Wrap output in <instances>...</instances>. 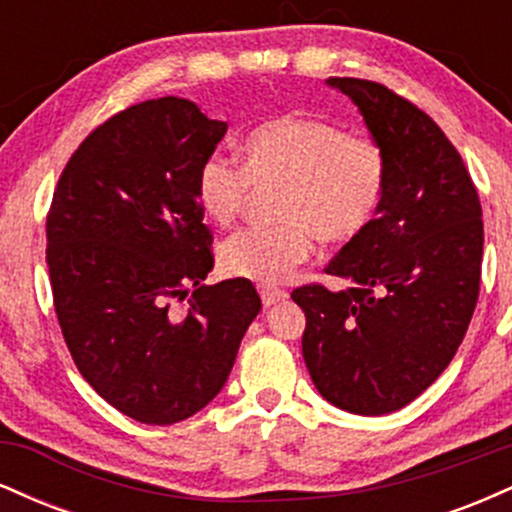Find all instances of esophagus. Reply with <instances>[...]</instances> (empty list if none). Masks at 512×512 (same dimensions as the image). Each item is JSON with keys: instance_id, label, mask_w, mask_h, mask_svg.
I'll list each match as a JSON object with an SVG mask.
<instances>
[{"instance_id": "34e87169", "label": "esophagus", "mask_w": 512, "mask_h": 512, "mask_svg": "<svg viewBox=\"0 0 512 512\" xmlns=\"http://www.w3.org/2000/svg\"><path fill=\"white\" fill-rule=\"evenodd\" d=\"M260 296H262L264 308H272V305L286 301V298H289V293L281 291V289H274V286H262Z\"/></svg>"}]
</instances>
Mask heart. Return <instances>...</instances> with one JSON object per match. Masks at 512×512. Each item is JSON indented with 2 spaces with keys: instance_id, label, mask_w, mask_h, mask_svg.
Instances as JSON below:
<instances>
[{
  "instance_id": "obj_1",
  "label": "heart",
  "mask_w": 512,
  "mask_h": 512,
  "mask_svg": "<svg viewBox=\"0 0 512 512\" xmlns=\"http://www.w3.org/2000/svg\"><path fill=\"white\" fill-rule=\"evenodd\" d=\"M243 168L209 156L197 173V202L216 226L236 223L250 185L279 187L269 228H245L219 250L223 272L281 284L313 252V236L344 245L373 223L387 187V156L375 139L337 122L279 115L245 134Z\"/></svg>"
}]
</instances>
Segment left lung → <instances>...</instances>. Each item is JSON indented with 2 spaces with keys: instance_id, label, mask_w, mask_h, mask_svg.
<instances>
[{
  "instance_id": "obj_1",
  "label": "left lung",
  "mask_w": 512,
  "mask_h": 512,
  "mask_svg": "<svg viewBox=\"0 0 512 512\" xmlns=\"http://www.w3.org/2000/svg\"><path fill=\"white\" fill-rule=\"evenodd\" d=\"M358 105L387 156L383 204L325 272L301 286L303 358L322 397L361 416L407 407L448 368L479 298L484 221L477 187L443 129L366 79H327Z\"/></svg>"
}]
</instances>
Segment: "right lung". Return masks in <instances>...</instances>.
Segmentation results:
<instances>
[{
	"mask_svg": "<svg viewBox=\"0 0 512 512\" xmlns=\"http://www.w3.org/2000/svg\"><path fill=\"white\" fill-rule=\"evenodd\" d=\"M226 129L178 96L132 105L88 134L52 195L45 255L64 342L86 383L142 424L207 407L262 310L248 279L202 284L214 238L197 173Z\"/></svg>",
	"mask_w": 512,
	"mask_h": 512,
	"instance_id": "add662e5",
	"label": "right lung"
}]
</instances>
